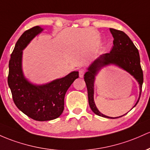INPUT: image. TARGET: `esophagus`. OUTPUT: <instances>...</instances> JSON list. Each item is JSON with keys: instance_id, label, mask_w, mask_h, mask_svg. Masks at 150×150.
Returning <instances> with one entry per match:
<instances>
[{"instance_id": "34e87169", "label": "esophagus", "mask_w": 150, "mask_h": 150, "mask_svg": "<svg viewBox=\"0 0 150 150\" xmlns=\"http://www.w3.org/2000/svg\"><path fill=\"white\" fill-rule=\"evenodd\" d=\"M85 72H86V70L85 68H81L79 70V76H80V78H83L84 74L85 73Z\"/></svg>"}]
</instances>
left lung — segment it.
<instances>
[{
  "label": "left lung",
  "mask_w": 150,
  "mask_h": 150,
  "mask_svg": "<svg viewBox=\"0 0 150 150\" xmlns=\"http://www.w3.org/2000/svg\"><path fill=\"white\" fill-rule=\"evenodd\" d=\"M110 30L114 38L113 40L114 45L112 48L109 53L100 55L90 64L88 68V71L85 72L84 75V79L88 89L89 105L93 112L103 117L115 119V118L120 117L123 115L117 117L106 116L100 112L96 107L94 100V83H95V77L103 67L112 65L120 67L122 70L130 74L139 84V98L133 107L134 108L139 102L142 93L143 72L140 65L139 51L130 38L127 34L121 30L113 28H110Z\"/></svg>",
  "instance_id": "8db88e82"
}]
</instances>
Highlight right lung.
I'll return each mask as SVG.
<instances>
[{
	"label": "right lung",
	"mask_w": 150,
	"mask_h": 150,
	"mask_svg": "<svg viewBox=\"0 0 150 150\" xmlns=\"http://www.w3.org/2000/svg\"><path fill=\"white\" fill-rule=\"evenodd\" d=\"M43 30L40 26H35L20 37L11 55L8 77V86L16 107L37 121L52 120L61 115L65 93L79 77L78 71H72L63 78L42 85L31 83L25 77L23 50Z\"/></svg>",
	"instance_id": "add662e5"
}]
</instances>
